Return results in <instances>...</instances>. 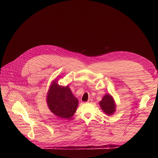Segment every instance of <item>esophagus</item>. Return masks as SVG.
<instances>
[{"label": "esophagus", "mask_w": 158, "mask_h": 158, "mask_svg": "<svg viewBox=\"0 0 158 158\" xmlns=\"http://www.w3.org/2000/svg\"><path fill=\"white\" fill-rule=\"evenodd\" d=\"M87 102L88 103H92V99H90V98L88 99V101H87Z\"/></svg>", "instance_id": "34e87169"}]
</instances>
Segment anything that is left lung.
<instances>
[{
    "label": "left lung",
    "instance_id": "obj_1",
    "mask_svg": "<svg viewBox=\"0 0 158 158\" xmlns=\"http://www.w3.org/2000/svg\"><path fill=\"white\" fill-rule=\"evenodd\" d=\"M99 106H101L102 111L108 116L113 114L117 107L113 97L110 94L104 95L102 100L99 102Z\"/></svg>",
    "mask_w": 158,
    "mask_h": 158
}]
</instances>
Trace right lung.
<instances>
[{
	"mask_svg": "<svg viewBox=\"0 0 158 158\" xmlns=\"http://www.w3.org/2000/svg\"><path fill=\"white\" fill-rule=\"evenodd\" d=\"M57 82V77L49 86L46 97L47 106L57 117L64 119L70 118L77 110L78 99L72 94L69 85L63 86Z\"/></svg>",
	"mask_w": 158,
	"mask_h": 158,
	"instance_id": "add662e5",
	"label": "right lung"
}]
</instances>
